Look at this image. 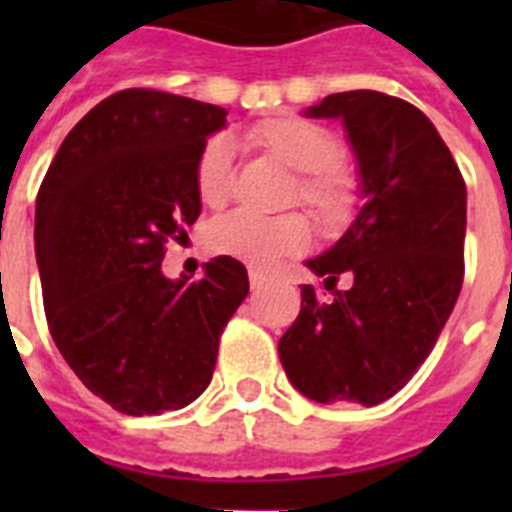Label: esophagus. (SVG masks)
Segmentation results:
<instances>
[{
    "label": "esophagus",
    "mask_w": 512,
    "mask_h": 512,
    "mask_svg": "<svg viewBox=\"0 0 512 512\" xmlns=\"http://www.w3.org/2000/svg\"><path fill=\"white\" fill-rule=\"evenodd\" d=\"M268 281H271V279H268L263 271H255V268L249 271V284H252V289H263Z\"/></svg>",
    "instance_id": "obj_1"
}]
</instances>
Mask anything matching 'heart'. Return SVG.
<instances>
[{
  "label": "heart",
  "mask_w": 512,
  "mask_h": 512,
  "mask_svg": "<svg viewBox=\"0 0 512 512\" xmlns=\"http://www.w3.org/2000/svg\"><path fill=\"white\" fill-rule=\"evenodd\" d=\"M255 146L297 172L292 199L313 209L324 228H337L356 207V177L340 162L342 146L335 132L305 116H276L249 132ZM196 193L209 207H220L233 188V143L228 135H215L196 159ZM308 217L289 212L263 217L236 209L212 220L207 247L215 255L236 257L255 268H271L281 257L297 255L311 244Z\"/></svg>",
  "instance_id": "obj_1"
}]
</instances>
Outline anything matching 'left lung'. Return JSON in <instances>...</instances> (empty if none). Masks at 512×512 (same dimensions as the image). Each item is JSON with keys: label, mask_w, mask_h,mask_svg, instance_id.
Returning <instances> with one entry per match:
<instances>
[{"label": "left lung", "mask_w": 512, "mask_h": 512, "mask_svg": "<svg viewBox=\"0 0 512 512\" xmlns=\"http://www.w3.org/2000/svg\"><path fill=\"white\" fill-rule=\"evenodd\" d=\"M305 116L342 119L364 207L335 247L305 263L332 300L303 284L281 366L319 404H382L412 380L460 297L468 191L433 122L406 100L335 92ZM340 275L348 290L336 289Z\"/></svg>", "instance_id": "8db88e82"}]
</instances>
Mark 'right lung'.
Here are the masks:
<instances>
[{"mask_svg": "<svg viewBox=\"0 0 512 512\" xmlns=\"http://www.w3.org/2000/svg\"><path fill=\"white\" fill-rule=\"evenodd\" d=\"M228 111L159 90L100 100L52 159L34 247L50 335L116 412L183 409L207 390L247 268L212 257L204 276L162 273L167 241L196 223V159Z\"/></svg>", "mask_w": 512, "mask_h": 512, "instance_id": "add662e5", "label": "right lung"}]
</instances>
